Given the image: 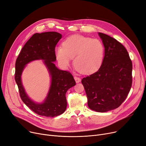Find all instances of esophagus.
<instances>
[{
	"label": "esophagus",
	"mask_w": 146,
	"mask_h": 146,
	"mask_svg": "<svg viewBox=\"0 0 146 146\" xmlns=\"http://www.w3.org/2000/svg\"><path fill=\"white\" fill-rule=\"evenodd\" d=\"M74 79H75L76 83H78V82H81V78H79V77H78V76H74Z\"/></svg>",
	"instance_id": "obj_1"
}]
</instances>
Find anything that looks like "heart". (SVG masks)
I'll return each mask as SVG.
<instances>
[{"label": "heart", "mask_w": 146, "mask_h": 146, "mask_svg": "<svg viewBox=\"0 0 146 146\" xmlns=\"http://www.w3.org/2000/svg\"><path fill=\"white\" fill-rule=\"evenodd\" d=\"M104 46L101 41L80 35L67 38L62 46H57L55 54L59 64L69 66L72 58L75 69L81 73L90 74L101 67L104 58Z\"/></svg>", "instance_id": "b5f03b06"}]
</instances>
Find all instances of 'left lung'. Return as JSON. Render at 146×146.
Returning a JSON list of instances; mask_svg holds the SVG:
<instances>
[{
	"label": "left lung",
	"instance_id": "8db88e82",
	"mask_svg": "<svg viewBox=\"0 0 146 146\" xmlns=\"http://www.w3.org/2000/svg\"><path fill=\"white\" fill-rule=\"evenodd\" d=\"M105 48L99 70L83 78L81 82L89 108L104 113L120 106L132 85L131 60L125 47L115 39L98 33Z\"/></svg>",
	"mask_w": 146,
	"mask_h": 146
}]
</instances>
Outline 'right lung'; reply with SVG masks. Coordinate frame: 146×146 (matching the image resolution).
<instances>
[{
	"mask_svg": "<svg viewBox=\"0 0 146 146\" xmlns=\"http://www.w3.org/2000/svg\"><path fill=\"white\" fill-rule=\"evenodd\" d=\"M61 38V34L56 32L35 33L25 44L16 61L15 79L20 97L26 105L39 115L54 117L64 113L67 106L66 92L76 84L70 72L58 69L53 62L56 61L55 46ZM37 59L45 60L44 63L51 76L48 96L42 104H35L27 97L21 81V74L24 66Z\"/></svg>",
	"mask_w": 146,
	"mask_h": 146,
	"instance_id": "obj_1",
	"label": "right lung"
}]
</instances>
